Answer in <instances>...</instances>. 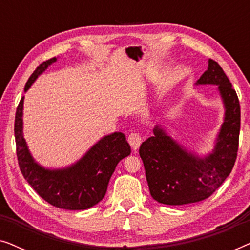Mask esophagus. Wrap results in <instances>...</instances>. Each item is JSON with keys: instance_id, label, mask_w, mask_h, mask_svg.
I'll return each mask as SVG.
<instances>
[{"instance_id": "obj_1", "label": "esophagus", "mask_w": 250, "mask_h": 250, "mask_svg": "<svg viewBox=\"0 0 250 250\" xmlns=\"http://www.w3.org/2000/svg\"><path fill=\"white\" fill-rule=\"evenodd\" d=\"M128 143L129 146H132L133 151H136V150L139 149V146H141L142 143V138L141 135L139 134V133H131V134L128 135Z\"/></svg>"}]
</instances>
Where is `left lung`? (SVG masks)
I'll list each match as a JSON object with an SVG mask.
<instances>
[{"label": "left lung", "instance_id": "1", "mask_svg": "<svg viewBox=\"0 0 250 250\" xmlns=\"http://www.w3.org/2000/svg\"><path fill=\"white\" fill-rule=\"evenodd\" d=\"M197 85H216L224 104V122L213 151L200 157L167 134L160 125L140 146L150 194L160 204H193L210 197L230 175L237 159L240 133V104L232 84L216 61L208 60V68Z\"/></svg>", "mask_w": 250, "mask_h": 250}]
</instances>
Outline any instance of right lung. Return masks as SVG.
I'll list each match as a JSON object with an SVG mask.
<instances>
[{
    "instance_id": "right-lung-1",
    "label": "right lung",
    "mask_w": 250,
    "mask_h": 250,
    "mask_svg": "<svg viewBox=\"0 0 250 250\" xmlns=\"http://www.w3.org/2000/svg\"><path fill=\"white\" fill-rule=\"evenodd\" d=\"M56 61L52 58L41 63L26 83L25 92ZM22 109L23 97L16 111L15 138L20 170L30 187L47 203L62 209L83 210L100 203L117 164L131 153L125 135L121 132L105 135L73 165L49 169L30 155L22 134Z\"/></svg>"
}]
</instances>
